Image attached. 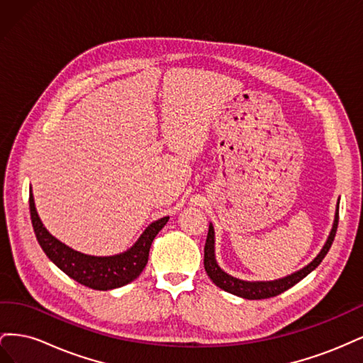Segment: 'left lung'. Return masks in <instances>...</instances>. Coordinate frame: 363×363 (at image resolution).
Returning a JSON list of instances; mask_svg holds the SVG:
<instances>
[{"instance_id": "obj_1", "label": "left lung", "mask_w": 363, "mask_h": 363, "mask_svg": "<svg viewBox=\"0 0 363 363\" xmlns=\"http://www.w3.org/2000/svg\"><path fill=\"white\" fill-rule=\"evenodd\" d=\"M337 221H339V207L336 208L332 232L328 235L323 250L320 251V255H318L309 265H306L300 271L291 274L288 277L272 280V281H245V280L232 277L230 274L224 272L221 268H219L218 262L215 259V232H213V225L211 224L208 225V233H207L206 245H204V269L207 272V276L211 277V280L216 284V286L224 289L225 292L242 296V298H247V300L271 298V296H276L292 288L294 284L303 280L307 274H311L318 265H320L333 244V239L337 230Z\"/></svg>"}]
</instances>
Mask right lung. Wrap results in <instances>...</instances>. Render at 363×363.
Masks as SVG:
<instances>
[{"label":"right lung","mask_w":363,"mask_h":363,"mask_svg":"<svg viewBox=\"0 0 363 363\" xmlns=\"http://www.w3.org/2000/svg\"><path fill=\"white\" fill-rule=\"evenodd\" d=\"M30 215L31 224L39 245L48 259L60 268L67 276L79 281L84 286L96 291H108L121 288L139 277L145 268L150 255V247L156 235L168 223L169 216H163L150 224L144 233L136 240V244L127 251L115 256H89L75 251L54 238L43 227L36 212L35 199L30 188Z\"/></svg>","instance_id":"right-lung-1"}]
</instances>
